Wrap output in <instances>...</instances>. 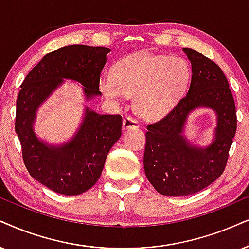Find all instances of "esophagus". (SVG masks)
Listing matches in <instances>:
<instances>
[{"instance_id":"obj_1","label":"esophagus","mask_w":249,"mask_h":249,"mask_svg":"<svg viewBox=\"0 0 249 249\" xmlns=\"http://www.w3.org/2000/svg\"><path fill=\"white\" fill-rule=\"evenodd\" d=\"M140 124L137 119L132 117H125L124 121H123V127L124 130H131V128H139Z\"/></svg>"}]
</instances>
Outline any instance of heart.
I'll return each instance as SVG.
<instances>
[{
  "label": "heart",
  "mask_w": 249,
  "mask_h": 249,
  "mask_svg": "<svg viewBox=\"0 0 249 249\" xmlns=\"http://www.w3.org/2000/svg\"><path fill=\"white\" fill-rule=\"evenodd\" d=\"M190 67L171 56L137 54L123 61L114 73L100 83L103 94L119 102L124 94L134 95V109L147 119H159L176 106L187 89Z\"/></svg>",
  "instance_id": "b5f03b06"
}]
</instances>
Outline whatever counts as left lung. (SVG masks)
<instances>
[{
  "instance_id": "obj_1",
  "label": "left lung",
  "mask_w": 249,
  "mask_h": 249,
  "mask_svg": "<svg viewBox=\"0 0 249 249\" xmlns=\"http://www.w3.org/2000/svg\"><path fill=\"white\" fill-rule=\"evenodd\" d=\"M184 53L192 65L187 94L164 118L149 124L143 168L148 180L162 195L182 196L213 184L224 171L237 131L234 99L222 69L191 48ZM197 107L215 111L214 140L206 147L193 146L183 135L188 115Z\"/></svg>"
}]
</instances>
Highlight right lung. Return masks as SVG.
I'll list each match as a JSON object with an SVG mask.
<instances>
[{"instance_id": "add662e5", "label": "right lung", "mask_w": 249, "mask_h": 249, "mask_svg": "<svg viewBox=\"0 0 249 249\" xmlns=\"http://www.w3.org/2000/svg\"><path fill=\"white\" fill-rule=\"evenodd\" d=\"M110 52L106 47L72 45L47 54L26 75L17 97L15 130L32 177L56 193L78 195L99 180L107 155L122 135L121 115H100L85 107L84 119L68 142L54 146L36 137V111L63 79L83 85L85 99L101 95L100 75Z\"/></svg>"}]
</instances>
